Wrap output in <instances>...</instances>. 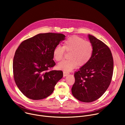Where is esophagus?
Returning a JSON list of instances; mask_svg holds the SVG:
<instances>
[{"label":"esophagus","mask_w":125,"mask_h":125,"mask_svg":"<svg viewBox=\"0 0 125 125\" xmlns=\"http://www.w3.org/2000/svg\"><path fill=\"white\" fill-rule=\"evenodd\" d=\"M69 74V73L68 72H65V71H64V72H63V75H64V77L67 76Z\"/></svg>","instance_id":"esophagus-1"}]
</instances>
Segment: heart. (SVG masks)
I'll return each instance as SVG.
<instances>
[{"label": "heart", "instance_id": "1", "mask_svg": "<svg viewBox=\"0 0 125 125\" xmlns=\"http://www.w3.org/2000/svg\"><path fill=\"white\" fill-rule=\"evenodd\" d=\"M65 49L71 51L69 60H64L58 64V68L65 72H70L78 65L83 66L91 60L94 52L93 44L89 41L74 35L67 39L63 46L57 45L53 50V57L57 61H61L64 57Z\"/></svg>", "mask_w": 125, "mask_h": 125}]
</instances>
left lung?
<instances>
[{
    "label": "left lung",
    "mask_w": 125,
    "mask_h": 125,
    "mask_svg": "<svg viewBox=\"0 0 125 125\" xmlns=\"http://www.w3.org/2000/svg\"><path fill=\"white\" fill-rule=\"evenodd\" d=\"M94 46L93 56L87 63L74 74L73 95L83 102H91L100 98L107 90L113 72V59L109 48L91 34L88 35Z\"/></svg>",
    "instance_id": "obj_1"
}]
</instances>
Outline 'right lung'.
Returning a JSON list of instances; mask_svg holds the SVG:
<instances>
[{"label":"right lung","instance_id":"obj_1","mask_svg":"<svg viewBox=\"0 0 125 125\" xmlns=\"http://www.w3.org/2000/svg\"><path fill=\"white\" fill-rule=\"evenodd\" d=\"M62 33H39L23 41L16 50L13 69L16 84L22 94L32 100L49 96L62 79V71L49 69L56 64L53 50L65 40Z\"/></svg>","mask_w":125,"mask_h":125}]
</instances>
